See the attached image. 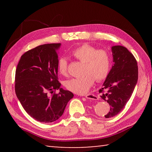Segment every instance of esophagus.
I'll list each match as a JSON object with an SVG mask.
<instances>
[{
  "instance_id": "obj_1",
  "label": "esophagus",
  "mask_w": 152,
  "mask_h": 152,
  "mask_svg": "<svg viewBox=\"0 0 152 152\" xmlns=\"http://www.w3.org/2000/svg\"><path fill=\"white\" fill-rule=\"evenodd\" d=\"M86 98L88 99H92V100H97L98 97L96 96V95L92 93H89L88 94H86Z\"/></svg>"
}]
</instances>
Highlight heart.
Instances as JSON below:
<instances>
[{"label": "heart", "instance_id": "obj_1", "mask_svg": "<svg viewBox=\"0 0 152 152\" xmlns=\"http://www.w3.org/2000/svg\"><path fill=\"white\" fill-rule=\"evenodd\" d=\"M72 53L77 60L85 63L84 72L86 74L66 81L65 86L69 91L76 94H85L93 85L95 79L101 82L107 78L111 66V56L107 50H98L94 46L85 43L76 48ZM58 68L61 75H68V61L66 58L59 59Z\"/></svg>", "mask_w": 152, "mask_h": 152}]
</instances>
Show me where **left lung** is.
<instances>
[{"instance_id":"1","label":"left lung","mask_w":152,"mask_h":152,"mask_svg":"<svg viewBox=\"0 0 152 152\" xmlns=\"http://www.w3.org/2000/svg\"><path fill=\"white\" fill-rule=\"evenodd\" d=\"M113 66L99 90L101 97L110 106L106 118L114 117L122 111L132 96L138 79L136 59L121 45L112 47Z\"/></svg>"}]
</instances>
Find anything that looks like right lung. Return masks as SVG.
<instances>
[{"label":"right lung","instance_id":"add662e5","mask_svg":"<svg viewBox=\"0 0 152 152\" xmlns=\"http://www.w3.org/2000/svg\"><path fill=\"white\" fill-rule=\"evenodd\" d=\"M60 43L37 46L21 56L15 72V90L28 114L37 121L51 123L63 115L74 94L60 88L57 50ZM60 92L55 93L56 89Z\"/></svg>","mask_w":152,"mask_h":152}]
</instances>
